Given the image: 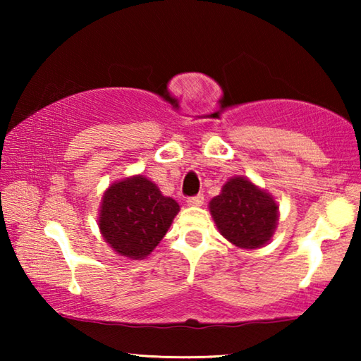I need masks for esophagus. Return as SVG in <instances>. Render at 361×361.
Segmentation results:
<instances>
[{
	"instance_id": "esophagus-1",
	"label": "esophagus",
	"mask_w": 361,
	"mask_h": 361,
	"mask_svg": "<svg viewBox=\"0 0 361 361\" xmlns=\"http://www.w3.org/2000/svg\"><path fill=\"white\" fill-rule=\"evenodd\" d=\"M186 202L191 207H200L204 204V194H197V195H192V197H188Z\"/></svg>"
}]
</instances>
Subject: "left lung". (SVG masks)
Wrapping results in <instances>:
<instances>
[{
  "label": "left lung",
  "instance_id": "1",
  "mask_svg": "<svg viewBox=\"0 0 361 361\" xmlns=\"http://www.w3.org/2000/svg\"><path fill=\"white\" fill-rule=\"evenodd\" d=\"M210 213L224 239L239 248H259L277 228L279 207L264 189L248 178L234 176L210 200Z\"/></svg>",
  "mask_w": 361,
  "mask_h": 361
}]
</instances>
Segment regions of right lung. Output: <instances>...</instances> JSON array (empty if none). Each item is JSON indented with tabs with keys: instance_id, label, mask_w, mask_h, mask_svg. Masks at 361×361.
<instances>
[{
	"instance_id": "add662e5",
	"label": "right lung",
	"mask_w": 361,
	"mask_h": 361,
	"mask_svg": "<svg viewBox=\"0 0 361 361\" xmlns=\"http://www.w3.org/2000/svg\"><path fill=\"white\" fill-rule=\"evenodd\" d=\"M180 205L154 183L135 175L113 183L103 194L99 228L116 253L143 259L164 239Z\"/></svg>"
}]
</instances>
